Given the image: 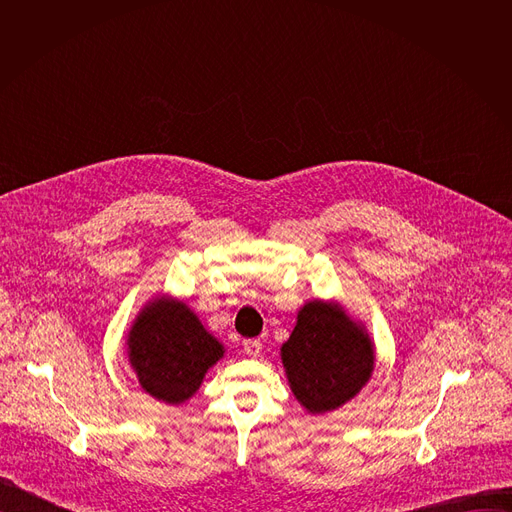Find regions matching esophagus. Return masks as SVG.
I'll return each instance as SVG.
<instances>
[{
  "label": "esophagus",
  "instance_id": "esophagus-1",
  "mask_svg": "<svg viewBox=\"0 0 512 512\" xmlns=\"http://www.w3.org/2000/svg\"><path fill=\"white\" fill-rule=\"evenodd\" d=\"M261 346H263V342H261L259 338H251V340H245V342H243V350H245L249 356H259Z\"/></svg>",
  "mask_w": 512,
  "mask_h": 512
}]
</instances>
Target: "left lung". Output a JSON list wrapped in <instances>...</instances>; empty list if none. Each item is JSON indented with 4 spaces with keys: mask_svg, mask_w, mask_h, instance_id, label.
<instances>
[{
    "mask_svg": "<svg viewBox=\"0 0 512 512\" xmlns=\"http://www.w3.org/2000/svg\"><path fill=\"white\" fill-rule=\"evenodd\" d=\"M281 360L291 391L310 413H326L350 401L375 369V350L364 326L338 304L314 300L300 314Z\"/></svg>",
    "mask_w": 512,
    "mask_h": 512,
    "instance_id": "8db88e82",
    "label": "left lung"
}]
</instances>
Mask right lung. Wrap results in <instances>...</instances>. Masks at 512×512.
<instances>
[{
  "label": "right lung",
  "mask_w": 512,
  "mask_h": 512,
  "mask_svg": "<svg viewBox=\"0 0 512 512\" xmlns=\"http://www.w3.org/2000/svg\"><path fill=\"white\" fill-rule=\"evenodd\" d=\"M127 354L145 393L168 405L188 401L225 348L180 300L156 298L135 318Z\"/></svg>",
  "instance_id": "1"
}]
</instances>
